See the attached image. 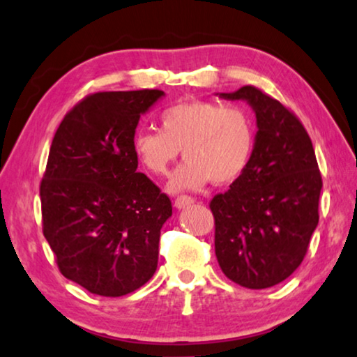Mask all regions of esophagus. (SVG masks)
<instances>
[{"mask_svg": "<svg viewBox=\"0 0 357 357\" xmlns=\"http://www.w3.org/2000/svg\"><path fill=\"white\" fill-rule=\"evenodd\" d=\"M192 204H194V199L189 197V195H179V197H176V200H174V207H176L178 210L189 207V205H192Z\"/></svg>", "mask_w": 357, "mask_h": 357, "instance_id": "esophagus-1", "label": "esophagus"}]
</instances>
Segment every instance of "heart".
Here are the masks:
<instances>
[{"instance_id":"heart-1","label":"heart","mask_w":357,"mask_h":357,"mask_svg":"<svg viewBox=\"0 0 357 357\" xmlns=\"http://www.w3.org/2000/svg\"><path fill=\"white\" fill-rule=\"evenodd\" d=\"M160 123L162 130L139 129L132 150L152 176H167L183 150L188 162L169 181V192L200 189L212 179L215 184H229L252 162L255 123L238 105L181 102L163 109Z\"/></svg>"}]
</instances>
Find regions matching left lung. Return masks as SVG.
<instances>
[{
	"label": "left lung",
	"mask_w": 357,
	"mask_h": 357,
	"mask_svg": "<svg viewBox=\"0 0 357 357\" xmlns=\"http://www.w3.org/2000/svg\"><path fill=\"white\" fill-rule=\"evenodd\" d=\"M217 95L248 103L257 134L249 168L210 202L215 254L231 281L270 288L288 278L307 252L319 225L322 176L309 134L278 100L252 85Z\"/></svg>",
	"instance_id": "left-lung-1"
}]
</instances>
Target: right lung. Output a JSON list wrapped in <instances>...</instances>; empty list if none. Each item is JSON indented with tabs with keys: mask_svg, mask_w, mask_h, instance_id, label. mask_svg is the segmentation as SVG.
<instances>
[{
	"mask_svg": "<svg viewBox=\"0 0 357 357\" xmlns=\"http://www.w3.org/2000/svg\"><path fill=\"white\" fill-rule=\"evenodd\" d=\"M162 90L98 92L59 124L40 184L43 234L68 280L118 298L153 277L168 195L137 173L132 137Z\"/></svg>",
	"mask_w": 357,
	"mask_h": 357,
	"instance_id": "right-lung-1",
	"label": "right lung"
}]
</instances>
